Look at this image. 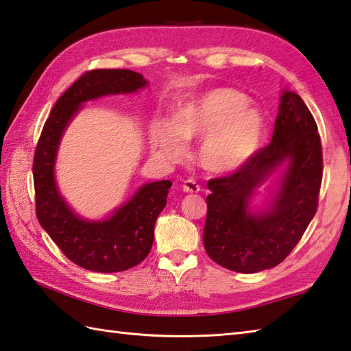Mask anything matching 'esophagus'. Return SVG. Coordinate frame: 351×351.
<instances>
[{"label":"esophagus","instance_id":"34e87169","mask_svg":"<svg viewBox=\"0 0 351 351\" xmlns=\"http://www.w3.org/2000/svg\"><path fill=\"white\" fill-rule=\"evenodd\" d=\"M182 190L185 193H199L200 191V185L195 180H193V178H189V180L184 181Z\"/></svg>","mask_w":351,"mask_h":351}]
</instances>
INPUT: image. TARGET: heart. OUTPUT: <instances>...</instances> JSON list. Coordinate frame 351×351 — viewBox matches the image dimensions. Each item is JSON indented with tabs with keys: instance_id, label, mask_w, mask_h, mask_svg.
Here are the masks:
<instances>
[{
	"instance_id": "heart-1",
	"label": "heart",
	"mask_w": 351,
	"mask_h": 351,
	"mask_svg": "<svg viewBox=\"0 0 351 351\" xmlns=\"http://www.w3.org/2000/svg\"><path fill=\"white\" fill-rule=\"evenodd\" d=\"M263 134V116L234 87H215L181 104L173 123L162 122L155 131L154 147L169 161L185 155V140L204 137L199 161L214 173L232 171L256 151Z\"/></svg>"
}]
</instances>
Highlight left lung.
<instances>
[{
  "instance_id": "8db88e82",
  "label": "left lung",
  "mask_w": 351,
  "mask_h": 351,
  "mask_svg": "<svg viewBox=\"0 0 351 351\" xmlns=\"http://www.w3.org/2000/svg\"><path fill=\"white\" fill-rule=\"evenodd\" d=\"M289 167L270 212L247 210L256 184L278 165ZM323 181L322 138L314 116L294 92H283L273 138L230 175L208 181L204 245L214 263L238 273L276 267L314 219Z\"/></svg>"
}]
</instances>
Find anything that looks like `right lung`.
Instances as JSON below:
<instances>
[{
  "instance_id": "add662e5",
  "label": "right lung",
  "mask_w": 351,
  "mask_h": 351,
  "mask_svg": "<svg viewBox=\"0 0 351 351\" xmlns=\"http://www.w3.org/2000/svg\"><path fill=\"white\" fill-rule=\"evenodd\" d=\"M146 86L128 69L84 72L60 98L43 125L33 160L36 215L63 255L90 271L116 273L138 265L154 243V226L167 204L170 181L141 187L108 220L84 221L63 202L54 181V161L62 134L80 104L102 95L130 93Z\"/></svg>"
}]
</instances>
